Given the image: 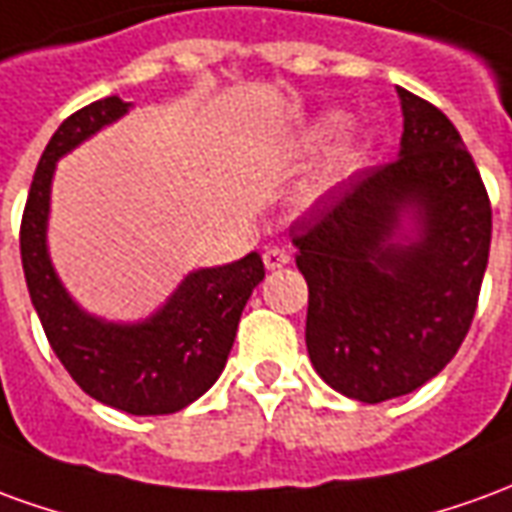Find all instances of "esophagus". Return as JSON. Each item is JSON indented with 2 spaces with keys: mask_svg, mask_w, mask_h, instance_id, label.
<instances>
[{
  "mask_svg": "<svg viewBox=\"0 0 512 512\" xmlns=\"http://www.w3.org/2000/svg\"><path fill=\"white\" fill-rule=\"evenodd\" d=\"M264 267H267V270H281V267H286V264H289V259H292V256H289V250H284V248H267L264 250Z\"/></svg>",
  "mask_w": 512,
  "mask_h": 512,
  "instance_id": "34e87169",
  "label": "esophagus"
}]
</instances>
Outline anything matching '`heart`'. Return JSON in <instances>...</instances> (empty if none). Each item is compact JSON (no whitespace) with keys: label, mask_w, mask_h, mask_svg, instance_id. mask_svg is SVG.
I'll return each mask as SVG.
<instances>
[{"label":"heart","mask_w":512,"mask_h":512,"mask_svg":"<svg viewBox=\"0 0 512 512\" xmlns=\"http://www.w3.org/2000/svg\"><path fill=\"white\" fill-rule=\"evenodd\" d=\"M344 129V118L342 115H336V112H331V115H322L320 121L314 123V129H311V143L314 146H322V143H328V140H333L336 134H342Z\"/></svg>","instance_id":"heart-1"}]
</instances>
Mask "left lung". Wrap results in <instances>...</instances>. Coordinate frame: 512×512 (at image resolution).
<instances>
[{"instance_id":"1","label":"left lung","mask_w":512,"mask_h":512,"mask_svg":"<svg viewBox=\"0 0 512 512\" xmlns=\"http://www.w3.org/2000/svg\"><path fill=\"white\" fill-rule=\"evenodd\" d=\"M400 157L358 170L292 223L308 284V358L361 402L411 394L455 358L491 250V201L463 137L436 104L397 88ZM417 206L420 239H390Z\"/></svg>"}]
</instances>
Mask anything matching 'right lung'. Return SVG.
Instances as JSON below:
<instances>
[{"mask_svg": "<svg viewBox=\"0 0 512 512\" xmlns=\"http://www.w3.org/2000/svg\"><path fill=\"white\" fill-rule=\"evenodd\" d=\"M126 101L107 96L68 115L52 134L32 176L21 215V264L32 306L54 355L93 400L134 416L176 413L220 378L234 347L239 317L264 278L259 253L226 267L198 270L143 325H110L71 303L46 253V215L54 162L85 137L126 112Z\"/></svg>", "mask_w": 512, "mask_h": 512, "instance_id": "obj_1", "label": "right lung"}]
</instances>
